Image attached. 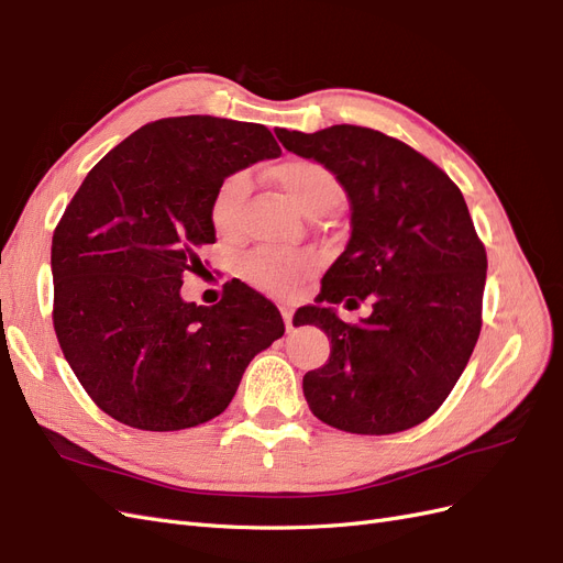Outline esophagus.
I'll return each mask as SVG.
<instances>
[{
  "label": "esophagus",
  "mask_w": 563,
  "mask_h": 563,
  "mask_svg": "<svg viewBox=\"0 0 563 563\" xmlns=\"http://www.w3.org/2000/svg\"><path fill=\"white\" fill-rule=\"evenodd\" d=\"M282 317H284V323H286V331L294 329V310L288 308V305H282Z\"/></svg>",
  "instance_id": "34e87169"
}]
</instances>
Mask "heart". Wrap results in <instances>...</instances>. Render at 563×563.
<instances>
[{"instance_id": "heart-1", "label": "heart", "mask_w": 563, "mask_h": 563, "mask_svg": "<svg viewBox=\"0 0 563 563\" xmlns=\"http://www.w3.org/2000/svg\"><path fill=\"white\" fill-rule=\"evenodd\" d=\"M275 178L286 199L305 216L317 209L327 211L340 195L335 176L327 166L310 159H288L279 164ZM246 192V174H234L218 187L211 203V220L218 232H232L236 223H240V211ZM312 269L314 261L308 253H284L263 249L251 253L244 261L242 275L249 284L263 288V291L282 294L296 286L302 277H308Z\"/></svg>"}]
</instances>
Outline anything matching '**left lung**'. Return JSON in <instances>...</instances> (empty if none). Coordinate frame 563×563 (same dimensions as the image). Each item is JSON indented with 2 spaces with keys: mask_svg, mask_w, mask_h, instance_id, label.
<instances>
[{
  "mask_svg": "<svg viewBox=\"0 0 563 563\" xmlns=\"http://www.w3.org/2000/svg\"><path fill=\"white\" fill-rule=\"evenodd\" d=\"M298 157L327 166L350 201L352 234L300 312L331 340L302 378L310 411L352 434L416 428L444 404L482 331L486 251L463 192L420 152L366 126L277 129ZM368 297L345 324L333 303ZM296 321V319H294Z\"/></svg>",
  "mask_w": 563,
  "mask_h": 563,
  "instance_id": "obj_1",
  "label": "left lung"
}]
</instances>
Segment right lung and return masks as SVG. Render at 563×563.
<instances>
[{
	"label": "right lung",
	"mask_w": 563,
	"mask_h": 563,
	"mask_svg": "<svg viewBox=\"0 0 563 563\" xmlns=\"http://www.w3.org/2000/svg\"><path fill=\"white\" fill-rule=\"evenodd\" d=\"M279 155L263 124L168 117L84 178L51 244L54 329L81 387L114 420L150 432L207 422L284 335L279 310L246 284H230L213 308L180 296L197 249L216 242L218 187Z\"/></svg>",
	"instance_id": "right-lung-1"
}]
</instances>
